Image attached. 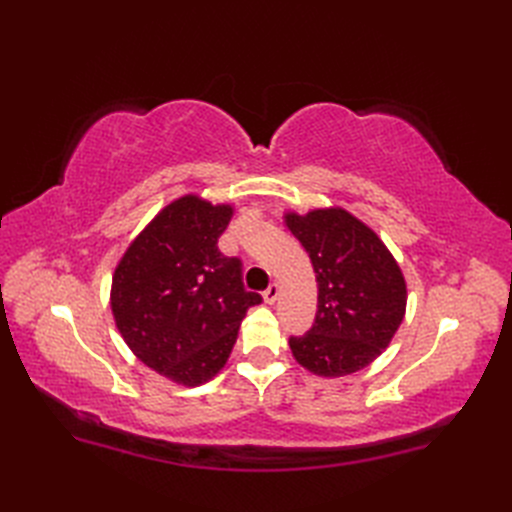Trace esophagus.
I'll list each match as a JSON object with an SVG mask.
<instances>
[{
	"instance_id": "1",
	"label": "esophagus",
	"mask_w": 512,
	"mask_h": 512,
	"mask_svg": "<svg viewBox=\"0 0 512 512\" xmlns=\"http://www.w3.org/2000/svg\"><path fill=\"white\" fill-rule=\"evenodd\" d=\"M277 297H280V286L271 284V286L265 290V301H267L269 305H273V303L277 301Z\"/></svg>"
}]
</instances>
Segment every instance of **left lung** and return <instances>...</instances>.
Segmentation results:
<instances>
[{
	"instance_id": "8db88e82",
	"label": "left lung",
	"mask_w": 512,
	"mask_h": 512,
	"mask_svg": "<svg viewBox=\"0 0 512 512\" xmlns=\"http://www.w3.org/2000/svg\"><path fill=\"white\" fill-rule=\"evenodd\" d=\"M286 226L318 282L312 329L288 339L294 359L324 378L354 374L380 356L404 320V275L376 232L344 209L288 213Z\"/></svg>"
}]
</instances>
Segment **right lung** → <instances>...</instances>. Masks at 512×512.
Instances as JSON below:
<instances>
[{"label": "right lung", "mask_w": 512, "mask_h": 512, "mask_svg": "<svg viewBox=\"0 0 512 512\" xmlns=\"http://www.w3.org/2000/svg\"><path fill=\"white\" fill-rule=\"evenodd\" d=\"M232 207L183 196L138 235L113 275L117 329L147 367L183 386L226 365L247 309L262 297L243 286V262L218 239Z\"/></svg>", "instance_id": "right-lung-1"}]
</instances>
